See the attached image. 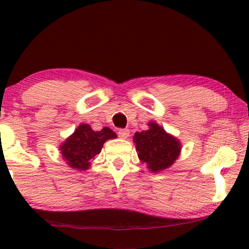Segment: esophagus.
Listing matches in <instances>:
<instances>
[{
    "label": "esophagus",
    "mask_w": 249,
    "mask_h": 249,
    "mask_svg": "<svg viewBox=\"0 0 249 249\" xmlns=\"http://www.w3.org/2000/svg\"><path fill=\"white\" fill-rule=\"evenodd\" d=\"M118 136L123 139H126L130 136V130H127V128H121V130H118Z\"/></svg>",
    "instance_id": "obj_1"
}]
</instances>
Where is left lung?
Masks as SVG:
<instances>
[{"label": "left lung", "instance_id": "8db88e82", "mask_svg": "<svg viewBox=\"0 0 249 249\" xmlns=\"http://www.w3.org/2000/svg\"><path fill=\"white\" fill-rule=\"evenodd\" d=\"M133 142H136L139 159L154 173L170 167L181 150L178 139L154 122L148 123L146 131L134 133Z\"/></svg>", "mask_w": 249, "mask_h": 249}]
</instances>
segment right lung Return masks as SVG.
<instances>
[{"instance_id":"right-lung-1","label":"right lung","mask_w":249,"mask_h":249,"mask_svg":"<svg viewBox=\"0 0 249 249\" xmlns=\"http://www.w3.org/2000/svg\"><path fill=\"white\" fill-rule=\"evenodd\" d=\"M116 137L117 134L108 127L93 131L89 124H81L69 138L65 139L59 150L70 167L85 171L90 167L91 160L101 152L104 142Z\"/></svg>"}]
</instances>
